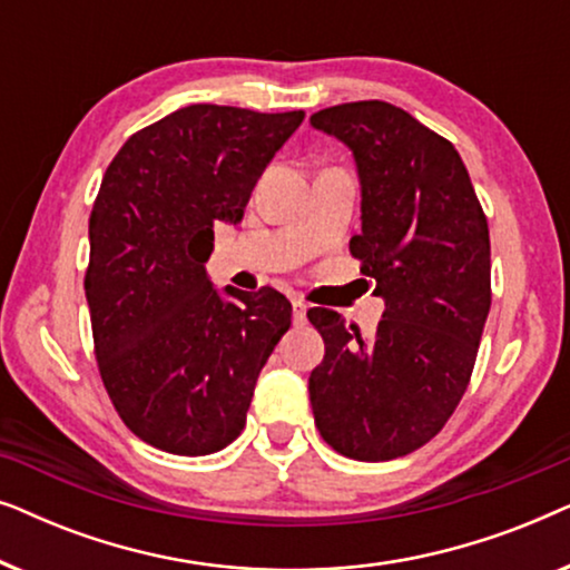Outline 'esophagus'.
I'll return each instance as SVG.
<instances>
[{"label": "esophagus", "mask_w": 570, "mask_h": 570, "mask_svg": "<svg viewBox=\"0 0 570 570\" xmlns=\"http://www.w3.org/2000/svg\"><path fill=\"white\" fill-rule=\"evenodd\" d=\"M306 311H308L306 303H303L301 298H295L293 301V322L295 324H306Z\"/></svg>", "instance_id": "esophagus-1"}]
</instances>
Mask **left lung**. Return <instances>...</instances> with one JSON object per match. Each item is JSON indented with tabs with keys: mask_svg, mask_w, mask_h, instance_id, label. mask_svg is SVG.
<instances>
[{
	"mask_svg": "<svg viewBox=\"0 0 570 570\" xmlns=\"http://www.w3.org/2000/svg\"><path fill=\"white\" fill-rule=\"evenodd\" d=\"M311 124L355 155L363 230L350 254L386 301L373 337L308 311L324 340L311 410L342 456L389 462L435 439L470 386L493 301L488 217L454 145L402 108L357 100Z\"/></svg>",
	"mask_w": 570,
	"mask_h": 570,
	"instance_id": "8db88e82",
	"label": "left lung"
}]
</instances>
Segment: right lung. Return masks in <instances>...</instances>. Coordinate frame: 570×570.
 I'll return each mask as SVG.
<instances>
[{
    "instance_id": "1",
    "label": "right lung",
    "mask_w": 570,
    "mask_h": 570,
    "mask_svg": "<svg viewBox=\"0 0 570 570\" xmlns=\"http://www.w3.org/2000/svg\"><path fill=\"white\" fill-rule=\"evenodd\" d=\"M303 116L194 104L135 131L106 168L85 269L92 353L124 425L155 449L205 456L236 441L291 330L283 293L225 287L228 303L205 262Z\"/></svg>"
}]
</instances>
